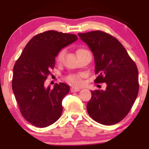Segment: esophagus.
<instances>
[{"instance_id":"obj_1","label":"esophagus","mask_w":149,"mask_h":149,"mask_svg":"<svg viewBox=\"0 0 149 149\" xmlns=\"http://www.w3.org/2000/svg\"><path fill=\"white\" fill-rule=\"evenodd\" d=\"M71 92H78L80 91V88H73V87H72V88H71Z\"/></svg>"}]
</instances>
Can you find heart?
Masks as SVG:
<instances>
[{
	"label": "heart",
	"instance_id": "heart-1",
	"mask_svg": "<svg viewBox=\"0 0 149 149\" xmlns=\"http://www.w3.org/2000/svg\"><path fill=\"white\" fill-rule=\"evenodd\" d=\"M87 51V49L80 48L78 49L77 50V54H80V53L85 52ZM65 49H61V51H59V52L58 53L57 57H56V61L57 63H61L63 59H64V54H65ZM82 77H83V75L82 74H72L69 75V76H66L65 78V80H66V83H69L71 85H78L81 83L82 81Z\"/></svg>",
	"mask_w": 149,
	"mask_h": 149
}]
</instances>
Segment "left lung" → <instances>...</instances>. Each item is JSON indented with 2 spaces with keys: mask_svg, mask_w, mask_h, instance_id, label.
Returning a JSON list of instances; mask_svg holds the SVG:
<instances>
[{
  "mask_svg": "<svg viewBox=\"0 0 149 149\" xmlns=\"http://www.w3.org/2000/svg\"><path fill=\"white\" fill-rule=\"evenodd\" d=\"M95 57V83H106V90H92L87 104L89 116L105 125L119 123L127 115L139 92L138 69L124 46L113 36L93 31L78 33Z\"/></svg>",
  "mask_w": 149,
  "mask_h": 149,
  "instance_id": "8db88e82",
  "label": "left lung"
}]
</instances>
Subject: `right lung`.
<instances>
[{"label":"right lung","instance_id":"obj_1","mask_svg":"<svg viewBox=\"0 0 149 149\" xmlns=\"http://www.w3.org/2000/svg\"><path fill=\"white\" fill-rule=\"evenodd\" d=\"M76 35L56 31L38 33L29 41L13 68L12 88L22 116L34 126L45 127L62 113L64 97L70 88L63 83L44 87L61 49L75 42Z\"/></svg>","mask_w":149,"mask_h":149}]
</instances>
